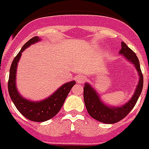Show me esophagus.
<instances>
[{
	"mask_svg": "<svg viewBox=\"0 0 149 149\" xmlns=\"http://www.w3.org/2000/svg\"><path fill=\"white\" fill-rule=\"evenodd\" d=\"M86 80V78L83 75H79L76 77V82L78 83H83Z\"/></svg>",
	"mask_w": 149,
	"mask_h": 149,
	"instance_id": "34e87169",
	"label": "esophagus"
}]
</instances>
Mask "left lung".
<instances>
[{
  "instance_id": "left-lung-1",
  "label": "left lung",
  "mask_w": 149,
  "mask_h": 149,
  "mask_svg": "<svg viewBox=\"0 0 149 149\" xmlns=\"http://www.w3.org/2000/svg\"><path fill=\"white\" fill-rule=\"evenodd\" d=\"M119 53L127 61L134 64L140 76L133 95L127 103L120 107L109 106L101 100L99 94L89 83H86L83 86V99L88 113L95 120L104 123H115L123 120L132 110L143 89L144 79L136 54L123 42H121V49Z\"/></svg>"
}]
</instances>
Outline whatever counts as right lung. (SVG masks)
Returning <instances> with one entry per match:
<instances>
[{"instance_id": "obj_1", "label": "right lung", "mask_w": 149, "mask_h": 149, "mask_svg": "<svg viewBox=\"0 0 149 149\" xmlns=\"http://www.w3.org/2000/svg\"><path fill=\"white\" fill-rule=\"evenodd\" d=\"M41 38L33 37L22 46L20 52L17 54L13 61L9 70V78L8 82V90L9 96L17 109L28 120L34 122H44L55 116L63 107L70 91L75 84V81H70L64 83L50 96L41 101H32L25 99L17 91L16 86L17 67L19 60L22 57V53L33 44L40 42Z\"/></svg>"}]
</instances>
